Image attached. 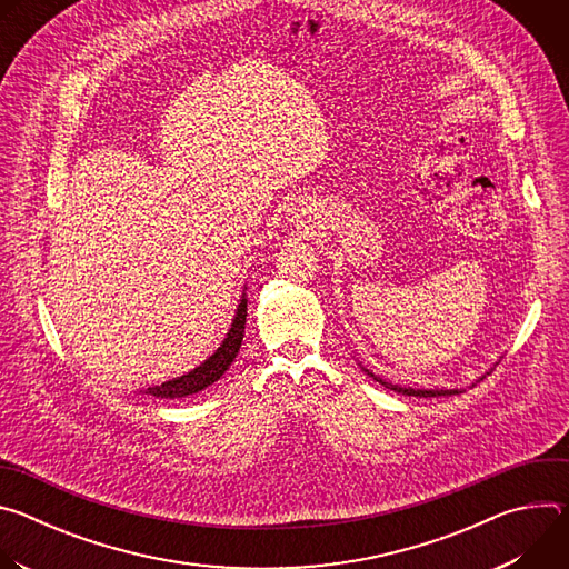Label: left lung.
Here are the masks:
<instances>
[{
    "mask_svg": "<svg viewBox=\"0 0 569 569\" xmlns=\"http://www.w3.org/2000/svg\"><path fill=\"white\" fill-rule=\"evenodd\" d=\"M373 376V373H371ZM376 378V376H373ZM378 382H382L380 378H376ZM385 387H389V389H393V391H398V393H405V396H423V398H428V396H452V393H457V389H439V391H435V389H405V387H398V385H389V382H382Z\"/></svg>",
    "mask_w": 569,
    "mask_h": 569,
    "instance_id": "1",
    "label": "left lung"
}]
</instances>
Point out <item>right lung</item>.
Listing matches in <instances>:
<instances>
[{
    "label": "right lung",
    "instance_id": "add662e5",
    "mask_svg": "<svg viewBox=\"0 0 569 569\" xmlns=\"http://www.w3.org/2000/svg\"><path fill=\"white\" fill-rule=\"evenodd\" d=\"M246 317H248V301L242 299L238 310H236L233 323H231V329H229L224 342L218 347V351L209 360H204L198 369L189 371L187 376H180V378L169 380V382H161L157 387H148L146 393H150L154 398H182V396L198 393L204 387L220 380V376L229 369V365L238 356L242 333H246Z\"/></svg>",
    "mask_w": 569,
    "mask_h": 569
}]
</instances>
